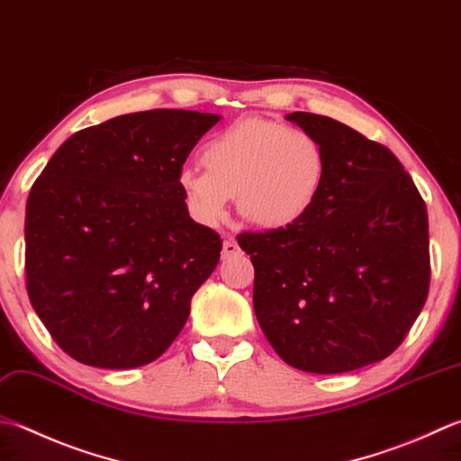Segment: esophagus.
I'll list each match as a JSON object with an SVG mask.
<instances>
[{"label":"esophagus","instance_id":"34e87169","mask_svg":"<svg viewBox=\"0 0 461 461\" xmlns=\"http://www.w3.org/2000/svg\"><path fill=\"white\" fill-rule=\"evenodd\" d=\"M238 254H240V246L236 243V240H225L221 248V258L230 259V258H236Z\"/></svg>","mask_w":461,"mask_h":461}]
</instances>
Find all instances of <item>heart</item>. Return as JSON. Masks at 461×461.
Returning a JSON list of instances; mask_svg holds the SVG:
<instances>
[{"label":"heart","instance_id":"1","mask_svg":"<svg viewBox=\"0 0 461 461\" xmlns=\"http://www.w3.org/2000/svg\"><path fill=\"white\" fill-rule=\"evenodd\" d=\"M205 171L185 167L177 185L189 215L218 225L238 197L243 220L266 230L302 221L318 202L326 153L310 131L246 117L215 133L202 149Z\"/></svg>","mask_w":461,"mask_h":461}]
</instances>
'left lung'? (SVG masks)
Masks as SVG:
<instances>
[{"label": "left lung", "instance_id": "1", "mask_svg": "<svg viewBox=\"0 0 461 461\" xmlns=\"http://www.w3.org/2000/svg\"><path fill=\"white\" fill-rule=\"evenodd\" d=\"M285 120L321 143L326 177L302 221L238 240L256 269L259 328L302 372L382 362L428 297L426 203L382 143L326 115L294 112Z\"/></svg>", "mask_w": 461, "mask_h": 461}]
</instances>
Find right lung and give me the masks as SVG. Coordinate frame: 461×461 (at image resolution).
I'll list each match as a JSON object with an SVG mask.
<instances>
[{"mask_svg": "<svg viewBox=\"0 0 461 461\" xmlns=\"http://www.w3.org/2000/svg\"><path fill=\"white\" fill-rule=\"evenodd\" d=\"M220 115L149 110L71 135L32 185L25 285L77 362L130 369L158 359L218 266L221 240L189 218L177 185Z\"/></svg>", "mask_w": 461, "mask_h": 461, "instance_id": "1", "label": "right lung"}]
</instances>
